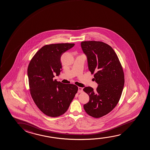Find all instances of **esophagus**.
Here are the masks:
<instances>
[{"label":"esophagus","mask_w":150,"mask_h":150,"mask_svg":"<svg viewBox=\"0 0 150 150\" xmlns=\"http://www.w3.org/2000/svg\"><path fill=\"white\" fill-rule=\"evenodd\" d=\"M83 88H81V87H78V93H81V92H83Z\"/></svg>","instance_id":"34e87169"}]
</instances>
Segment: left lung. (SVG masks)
<instances>
[{
	"mask_svg": "<svg viewBox=\"0 0 150 150\" xmlns=\"http://www.w3.org/2000/svg\"><path fill=\"white\" fill-rule=\"evenodd\" d=\"M81 46L89 71L94 74L98 85L96 91L91 87L83 89L90 98L83 108L89 115L98 118L109 113L119 102L124 87V72L116 53L107 44L89 41L81 42Z\"/></svg>",
	"mask_w": 150,
	"mask_h": 150,
	"instance_id": "1",
	"label": "left lung"
}]
</instances>
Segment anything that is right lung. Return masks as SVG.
Segmentation results:
<instances>
[{"label":"right lung","mask_w":150,"mask_h":150,"mask_svg":"<svg viewBox=\"0 0 150 150\" xmlns=\"http://www.w3.org/2000/svg\"><path fill=\"white\" fill-rule=\"evenodd\" d=\"M74 43L52 44L38 50L27 69L31 96L43 113L51 117L62 115L67 111L78 91L73 84H64L54 79L62 69L60 58Z\"/></svg>","instance_id":"1"}]
</instances>
